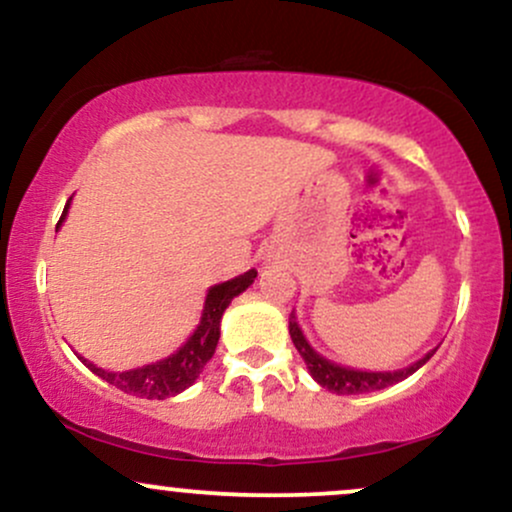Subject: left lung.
I'll use <instances>...</instances> for the list:
<instances>
[{
  "instance_id": "8db88e82",
  "label": "left lung",
  "mask_w": 512,
  "mask_h": 512,
  "mask_svg": "<svg viewBox=\"0 0 512 512\" xmlns=\"http://www.w3.org/2000/svg\"><path fill=\"white\" fill-rule=\"evenodd\" d=\"M289 334H291L293 344H296L298 354L303 356V361H305V366H308L310 375H313V378L322 387H327L330 392H337V395H361V392L385 390V387L402 383L404 378H409L411 373H416V370L424 366L428 358L436 354V349H433L431 354H426L424 358H421V361L411 363L409 368L392 370V373H368V370H354V368L337 366V363L327 361V358L315 354L313 346L305 342L301 327H298L296 315H293V313L289 317Z\"/></svg>"
}]
</instances>
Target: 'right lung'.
<instances>
[{
    "label": "right lung",
    "mask_w": 512,
    "mask_h": 512,
    "mask_svg": "<svg viewBox=\"0 0 512 512\" xmlns=\"http://www.w3.org/2000/svg\"><path fill=\"white\" fill-rule=\"evenodd\" d=\"M69 202L64 207L60 221H57V228L67 216ZM257 272L250 269V272L236 276L231 281H223V284L211 286L207 293V301H204V313L202 320H199L195 334L187 339L185 346L180 351H175L173 356L163 358V361L151 363V366H142L134 370H125V373H108V370L93 366L91 361L81 358L98 378H103L105 383L115 385L117 390L127 392V395H137L144 399H166L173 395H180L182 390H187L202 373V368L207 366V361L214 356L216 344H219L221 334V315L223 310L228 308V303L243 293L248 286L255 281Z\"/></svg>",
    "instance_id": "right-lung-1"
}]
</instances>
